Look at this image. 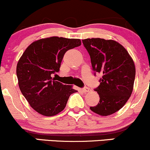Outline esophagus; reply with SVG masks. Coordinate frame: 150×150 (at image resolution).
Instances as JSON below:
<instances>
[{"mask_svg": "<svg viewBox=\"0 0 150 150\" xmlns=\"http://www.w3.org/2000/svg\"><path fill=\"white\" fill-rule=\"evenodd\" d=\"M89 90H90V89H89V87H83V88L82 89V92H85V93L89 92Z\"/></svg>", "mask_w": 150, "mask_h": 150, "instance_id": "obj_1", "label": "esophagus"}]
</instances>
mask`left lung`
Masks as SVG:
<instances>
[{"label": "left lung", "mask_w": 150, "mask_h": 150, "mask_svg": "<svg viewBox=\"0 0 150 150\" xmlns=\"http://www.w3.org/2000/svg\"><path fill=\"white\" fill-rule=\"evenodd\" d=\"M91 58L92 70L102 77L94 91L99 102L91 106L100 116L116 113L124 106L131 95L135 77V67L126 49L113 40L92 38L82 40Z\"/></svg>", "instance_id": "left-lung-1"}]
</instances>
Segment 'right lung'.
<instances>
[{"label":"right lung","instance_id":"1","mask_svg":"<svg viewBox=\"0 0 150 150\" xmlns=\"http://www.w3.org/2000/svg\"><path fill=\"white\" fill-rule=\"evenodd\" d=\"M81 45L78 39L52 37L31 44L17 65L20 91L36 111L53 116L64 109L69 97L77 92L72 86L56 81L65 52Z\"/></svg>","mask_w":150,"mask_h":150}]
</instances>
